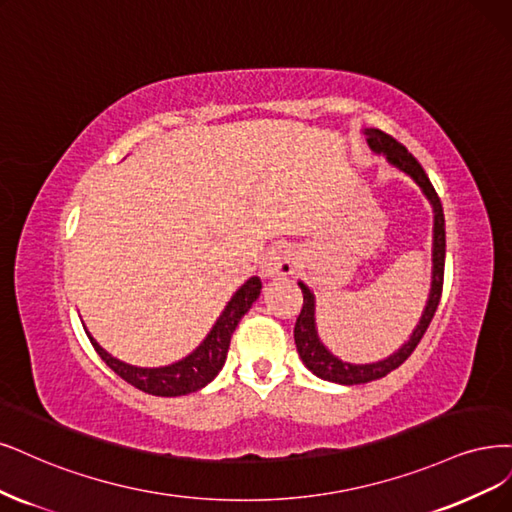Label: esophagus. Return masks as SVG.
<instances>
[{
	"label": "esophagus",
	"instance_id": "obj_1",
	"mask_svg": "<svg viewBox=\"0 0 512 512\" xmlns=\"http://www.w3.org/2000/svg\"><path fill=\"white\" fill-rule=\"evenodd\" d=\"M262 273L267 277L294 273V254L288 248V243L271 245L262 258Z\"/></svg>",
	"mask_w": 512,
	"mask_h": 512
}]
</instances>
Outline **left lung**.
I'll return each mask as SVG.
<instances>
[{
  "label": "left lung",
  "instance_id": "obj_1",
  "mask_svg": "<svg viewBox=\"0 0 512 512\" xmlns=\"http://www.w3.org/2000/svg\"><path fill=\"white\" fill-rule=\"evenodd\" d=\"M366 142L370 150L377 154H385L387 163L394 165L396 169L404 171L415 180V184L421 188V192L428 197L432 209H434V243H432V290L424 315L413 330L411 339L404 343L396 354L390 358L373 362V364H349L339 360L337 356H332L330 351L322 345L320 337H317L315 330V301H313V292L298 281V286L303 290V309L296 317L294 324V343L298 349V356H301L303 364L311 370L313 375L320 379L332 381V383H341V385H358V383H368L385 377L387 373H392L394 368H398L404 360H407L415 347L419 345L421 337H424L432 317L438 309L440 303V294H443V277H445V214H443V205H440V199L436 195V190L426 175L424 167L417 163V158L398 144L392 135H387L379 129H366Z\"/></svg>",
  "mask_w": 512,
  "mask_h": 512
}]
</instances>
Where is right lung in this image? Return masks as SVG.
<instances>
[{"label":"right lung","instance_id":"obj_1","mask_svg":"<svg viewBox=\"0 0 512 512\" xmlns=\"http://www.w3.org/2000/svg\"><path fill=\"white\" fill-rule=\"evenodd\" d=\"M260 290H262V281L258 277H250L245 281V284L233 294L231 301H228L222 315L218 317V322L209 330L205 341L192 351L190 356L169 366L139 368V366L125 364L112 358L108 351H105L91 337V334L88 332L86 334L88 339H91L97 354L101 356V360L108 364L120 379H125L127 383L137 387V390L152 396H167V398L186 396L201 390V387H205L209 381H214V377L220 373L228 354V345H231L233 332L241 317L250 311L252 303L260 296Z\"/></svg>","mask_w":512,"mask_h":512}]
</instances>
